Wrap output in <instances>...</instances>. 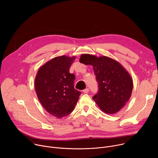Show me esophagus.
I'll list each match as a JSON object with an SVG mask.
<instances>
[{
  "mask_svg": "<svg viewBox=\"0 0 158 158\" xmlns=\"http://www.w3.org/2000/svg\"><path fill=\"white\" fill-rule=\"evenodd\" d=\"M89 91V90L88 88H86V89H85L84 90H83V93H88Z\"/></svg>",
  "mask_w": 158,
  "mask_h": 158,
  "instance_id": "obj_1",
  "label": "esophagus"
}]
</instances>
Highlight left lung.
<instances>
[{"label": "left lung", "mask_w": 158, "mask_h": 158, "mask_svg": "<svg viewBox=\"0 0 158 158\" xmlns=\"http://www.w3.org/2000/svg\"><path fill=\"white\" fill-rule=\"evenodd\" d=\"M79 62L91 65L99 84V91L93 99L108 114H116L129 100L133 88L132 79L117 60L107 56L84 54Z\"/></svg>", "instance_id": "1"}]
</instances>
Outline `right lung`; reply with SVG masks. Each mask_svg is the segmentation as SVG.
Returning a JSON list of instances; mask_svg holds the SVG:
<instances>
[{"instance_id": "obj_1", "label": "right lung", "mask_w": 158, "mask_h": 158, "mask_svg": "<svg viewBox=\"0 0 158 158\" xmlns=\"http://www.w3.org/2000/svg\"><path fill=\"white\" fill-rule=\"evenodd\" d=\"M76 56H58L42 65L35 78V89L40 102L52 116L61 118L69 114L81 92L74 89L75 76L69 69Z\"/></svg>"}]
</instances>
